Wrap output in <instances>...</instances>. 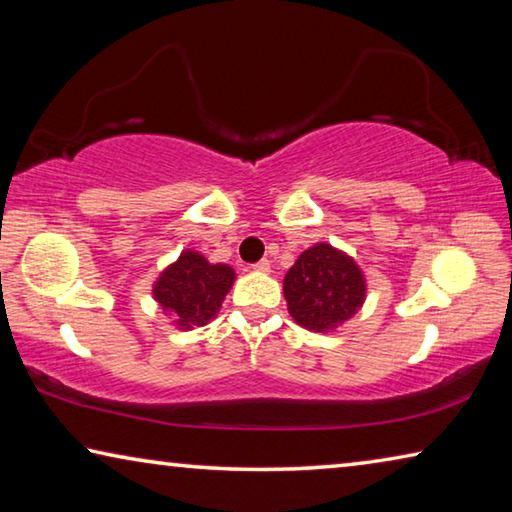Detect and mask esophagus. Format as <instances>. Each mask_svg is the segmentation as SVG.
Returning <instances> with one entry per match:
<instances>
[{
  "label": "esophagus",
  "instance_id": "obj_1",
  "mask_svg": "<svg viewBox=\"0 0 512 512\" xmlns=\"http://www.w3.org/2000/svg\"><path fill=\"white\" fill-rule=\"evenodd\" d=\"M253 268L259 273H268V271H271V262H268V259H259V262L253 264Z\"/></svg>",
  "mask_w": 512,
  "mask_h": 512
}]
</instances>
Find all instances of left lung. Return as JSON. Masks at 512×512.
Returning a JSON list of instances; mask_svg holds the SVG:
<instances>
[{"mask_svg": "<svg viewBox=\"0 0 512 512\" xmlns=\"http://www.w3.org/2000/svg\"><path fill=\"white\" fill-rule=\"evenodd\" d=\"M284 298L291 318L311 332H334L366 300V277L343 250L316 244L284 275Z\"/></svg>", "mask_w": 512, "mask_h": 512, "instance_id": "obj_1", "label": "left lung"}]
</instances>
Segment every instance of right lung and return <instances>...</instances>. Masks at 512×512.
I'll return each mask as SVG.
<instances>
[{
	"label": "right lung",
	"mask_w": 512,
	"mask_h": 512,
	"mask_svg": "<svg viewBox=\"0 0 512 512\" xmlns=\"http://www.w3.org/2000/svg\"><path fill=\"white\" fill-rule=\"evenodd\" d=\"M235 282V268L210 264L196 250H183L153 284V298L162 311L173 316L178 329L203 327L219 314Z\"/></svg>",
	"instance_id": "add662e5"
}]
</instances>
